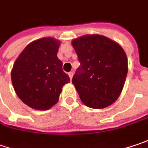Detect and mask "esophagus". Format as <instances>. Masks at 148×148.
<instances>
[{"label":"esophagus","mask_w":148,"mask_h":148,"mask_svg":"<svg viewBox=\"0 0 148 148\" xmlns=\"http://www.w3.org/2000/svg\"><path fill=\"white\" fill-rule=\"evenodd\" d=\"M73 74H74V73H73V71H70V72L68 73V75H69V77H70L71 80L72 79V77H73Z\"/></svg>","instance_id":"obj_1"}]
</instances>
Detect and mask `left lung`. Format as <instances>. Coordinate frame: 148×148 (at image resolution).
Listing matches in <instances>:
<instances>
[{
    "instance_id": "left-lung-1",
    "label": "left lung",
    "mask_w": 148,
    "mask_h": 148,
    "mask_svg": "<svg viewBox=\"0 0 148 148\" xmlns=\"http://www.w3.org/2000/svg\"><path fill=\"white\" fill-rule=\"evenodd\" d=\"M80 66L72 77L82 101L92 108L112 104L122 92L127 74L123 49L101 35H86L71 42Z\"/></svg>"
}]
</instances>
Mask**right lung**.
Returning <instances> with one entry per match:
<instances>
[{
	"mask_svg": "<svg viewBox=\"0 0 148 148\" xmlns=\"http://www.w3.org/2000/svg\"><path fill=\"white\" fill-rule=\"evenodd\" d=\"M60 42L46 37L30 43L19 56L11 71L15 92L25 104L48 110L59 99L62 88L70 82L57 58Z\"/></svg>",
	"mask_w": 148,
	"mask_h": 148,
	"instance_id": "obj_1",
	"label": "right lung"
}]
</instances>
